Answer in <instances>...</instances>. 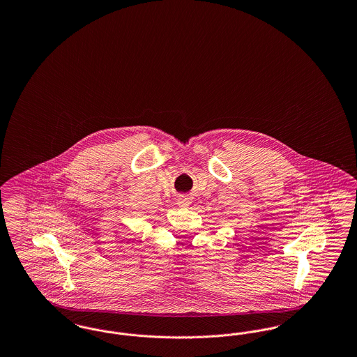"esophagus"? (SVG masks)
I'll return each instance as SVG.
<instances>
[{"label":"esophagus","instance_id":"obj_1","mask_svg":"<svg viewBox=\"0 0 357 357\" xmlns=\"http://www.w3.org/2000/svg\"><path fill=\"white\" fill-rule=\"evenodd\" d=\"M190 204H191V198H190L188 195L182 194V195H179V197H178V204H179V206L186 207V206H188Z\"/></svg>","mask_w":357,"mask_h":357}]
</instances>
